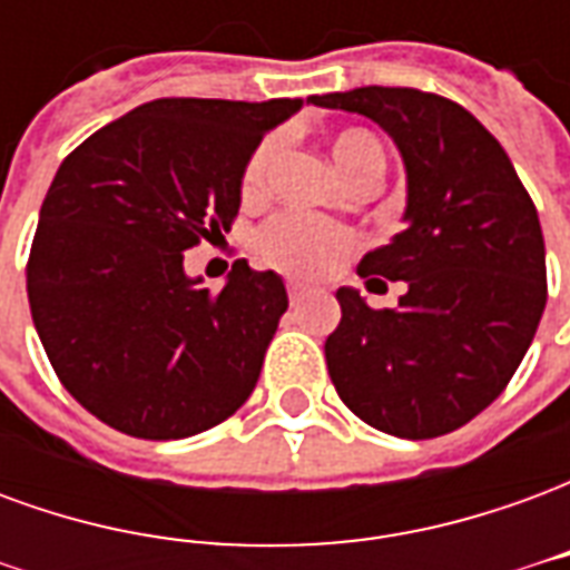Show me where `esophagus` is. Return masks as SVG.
I'll list each match as a JSON object with an SVG mask.
<instances>
[{
  "mask_svg": "<svg viewBox=\"0 0 570 570\" xmlns=\"http://www.w3.org/2000/svg\"><path fill=\"white\" fill-rule=\"evenodd\" d=\"M286 296H289L293 305H298V302H305V298H308V289H305L302 284H286Z\"/></svg>",
  "mask_w": 570,
  "mask_h": 570,
  "instance_id": "obj_1",
  "label": "esophagus"
}]
</instances>
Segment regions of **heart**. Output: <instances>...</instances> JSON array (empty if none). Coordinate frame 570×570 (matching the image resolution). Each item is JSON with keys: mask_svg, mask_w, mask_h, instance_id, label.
<instances>
[{"mask_svg": "<svg viewBox=\"0 0 570 570\" xmlns=\"http://www.w3.org/2000/svg\"><path fill=\"white\" fill-rule=\"evenodd\" d=\"M281 151V137H265L247 158V167L240 174V195L259 198L268 176H272L274 158ZM333 158L347 176H357L372 164L384 167L382 142L372 137L370 130L347 128L333 137ZM354 247V235L342 225L323 223L305 213H281L262 228L259 249L265 262L274 268L296 277H321L333 268L345 249Z\"/></svg>", "mask_w": 570, "mask_h": 570, "instance_id": "obj_1", "label": "heart"}]
</instances>
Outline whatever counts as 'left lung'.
I'll list each match as a JSON object with an SVG mask.
<instances>
[{
	"mask_svg": "<svg viewBox=\"0 0 570 570\" xmlns=\"http://www.w3.org/2000/svg\"><path fill=\"white\" fill-rule=\"evenodd\" d=\"M314 106L372 118L406 164V228L360 277L406 281L396 308L338 289L326 370L357 419L403 440L464 428L510 384L547 305L534 200L507 151L464 106L419 88H354ZM382 284V281H379Z\"/></svg>",
	"mask_w": 570,
	"mask_h": 570,
	"instance_id": "obj_1",
	"label": "left lung"
}]
</instances>
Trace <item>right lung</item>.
Segmentation results:
<instances>
[{
	"instance_id": "right-lung-1",
	"label": "right lung",
	"mask_w": 570,
	"mask_h": 570,
	"mask_svg": "<svg viewBox=\"0 0 570 570\" xmlns=\"http://www.w3.org/2000/svg\"><path fill=\"white\" fill-rule=\"evenodd\" d=\"M302 109L161 97L60 164L27 262L32 323L57 379L137 440H183L247 403L286 311L284 281L237 259L219 293L183 253L232 228L262 137Z\"/></svg>"
}]
</instances>
